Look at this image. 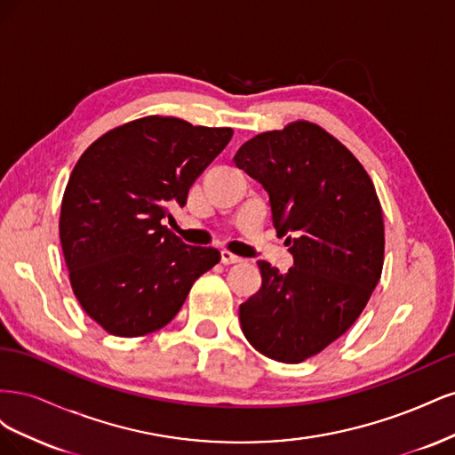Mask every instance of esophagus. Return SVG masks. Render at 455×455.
Wrapping results in <instances>:
<instances>
[{"instance_id": "1", "label": "esophagus", "mask_w": 455, "mask_h": 455, "mask_svg": "<svg viewBox=\"0 0 455 455\" xmlns=\"http://www.w3.org/2000/svg\"><path fill=\"white\" fill-rule=\"evenodd\" d=\"M220 259H222V264H226V266H229V264H239V261H241L239 256L231 254L229 251H222V252H220Z\"/></svg>"}]
</instances>
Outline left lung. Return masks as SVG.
<instances>
[{"label": "left lung", "instance_id": "left-lung-1", "mask_svg": "<svg viewBox=\"0 0 455 455\" xmlns=\"http://www.w3.org/2000/svg\"><path fill=\"white\" fill-rule=\"evenodd\" d=\"M269 196L294 267L258 261L259 291L241 304L244 338L279 363L321 353L359 319L381 277L383 214L368 172L309 121L256 134L233 157Z\"/></svg>", "mask_w": 455, "mask_h": 455}]
</instances>
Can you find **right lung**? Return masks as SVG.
Segmentation results:
<instances>
[{"label":"right lung","instance_id":"1","mask_svg":"<svg viewBox=\"0 0 455 455\" xmlns=\"http://www.w3.org/2000/svg\"><path fill=\"white\" fill-rule=\"evenodd\" d=\"M229 127L148 116L116 127L79 157L60 206L72 291L106 332L136 338L169 324L191 286L220 261L163 226L231 140Z\"/></svg>","mask_w":455,"mask_h":455}]
</instances>
